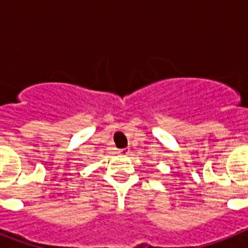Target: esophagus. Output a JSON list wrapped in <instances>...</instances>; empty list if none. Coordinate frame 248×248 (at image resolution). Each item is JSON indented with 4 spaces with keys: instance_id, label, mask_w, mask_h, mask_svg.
<instances>
[{
    "instance_id": "1",
    "label": "esophagus",
    "mask_w": 248,
    "mask_h": 248,
    "mask_svg": "<svg viewBox=\"0 0 248 248\" xmlns=\"http://www.w3.org/2000/svg\"><path fill=\"white\" fill-rule=\"evenodd\" d=\"M118 153H120V155H128V153H130V149H128V148H124V149H120Z\"/></svg>"
}]
</instances>
